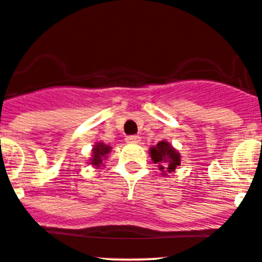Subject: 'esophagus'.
Here are the masks:
<instances>
[{
	"label": "esophagus",
	"mask_w": 262,
	"mask_h": 262,
	"mask_svg": "<svg viewBox=\"0 0 262 262\" xmlns=\"http://www.w3.org/2000/svg\"><path fill=\"white\" fill-rule=\"evenodd\" d=\"M141 138L139 135H128L126 136V141L129 144H139L140 143Z\"/></svg>",
	"instance_id": "34e87169"
}]
</instances>
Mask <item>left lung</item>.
<instances>
[{
    "mask_svg": "<svg viewBox=\"0 0 262 262\" xmlns=\"http://www.w3.org/2000/svg\"><path fill=\"white\" fill-rule=\"evenodd\" d=\"M150 157L154 163H158L159 170L166 171V172L175 171V168L180 166L181 162L180 154L167 141H159L156 146H151Z\"/></svg>",
    "mask_w": 262,
    "mask_h": 262,
    "instance_id": "1",
    "label": "left lung"
}]
</instances>
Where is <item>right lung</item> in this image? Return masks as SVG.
I'll return each mask as SVG.
<instances>
[{
  "label": "right lung",
  "mask_w": 262,
  "mask_h": 262,
  "mask_svg": "<svg viewBox=\"0 0 262 262\" xmlns=\"http://www.w3.org/2000/svg\"><path fill=\"white\" fill-rule=\"evenodd\" d=\"M111 146L105 145L104 143H98L95 145V148L92 149V158L90 163L94 164V166H100L103 163V159H105L106 154L111 151Z\"/></svg>",
  "instance_id": "obj_1"
}]
</instances>
